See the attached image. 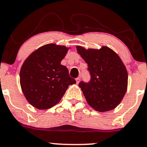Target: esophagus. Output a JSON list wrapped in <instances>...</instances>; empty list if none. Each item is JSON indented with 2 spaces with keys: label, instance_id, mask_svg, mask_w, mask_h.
<instances>
[{
  "label": "esophagus",
  "instance_id": "34e87169",
  "mask_svg": "<svg viewBox=\"0 0 147 147\" xmlns=\"http://www.w3.org/2000/svg\"><path fill=\"white\" fill-rule=\"evenodd\" d=\"M79 81H80V78H79V77H77V78L76 79V82H77V84L79 83Z\"/></svg>",
  "mask_w": 147,
  "mask_h": 147
}]
</instances>
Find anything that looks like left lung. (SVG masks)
<instances>
[{
  "label": "left lung",
  "mask_w": 147,
  "mask_h": 147,
  "mask_svg": "<svg viewBox=\"0 0 147 147\" xmlns=\"http://www.w3.org/2000/svg\"><path fill=\"white\" fill-rule=\"evenodd\" d=\"M77 52L88 63L89 82L82 81V88L88 104L99 112L115 109L127 89L128 73L119 57L108 47L86 50L77 46Z\"/></svg>",
  "instance_id": "8db88e82"
}]
</instances>
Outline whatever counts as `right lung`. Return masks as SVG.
I'll return each instance as SVG.
<instances>
[{
    "label": "right lung",
    "instance_id": "obj_1",
    "mask_svg": "<svg viewBox=\"0 0 147 147\" xmlns=\"http://www.w3.org/2000/svg\"><path fill=\"white\" fill-rule=\"evenodd\" d=\"M68 48L55 44L43 45L28 57L20 72V83L25 97L38 109L56 105L69 85L76 83L61 61Z\"/></svg>",
    "mask_w": 147,
    "mask_h": 147
}]
</instances>
